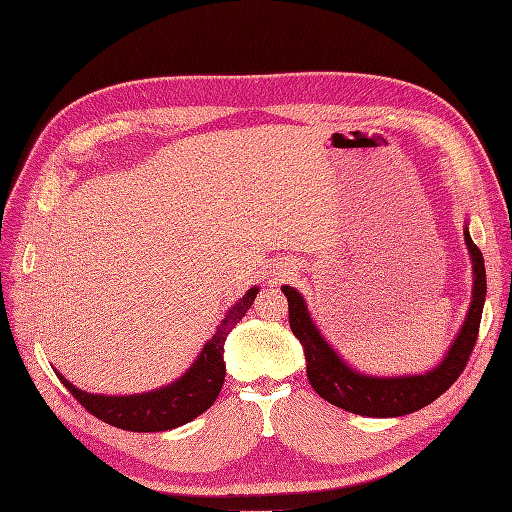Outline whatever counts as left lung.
Wrapping results in <instances>:
<instances>
[{"label": "left lung", "instance_id": "left-lung-1", "mask_svg": "<svg viewBox=\"0 0 512 512\" xmlns=\"http://www.w3.org/2000/svg\"><path fill=\"white\" fill-rule=\"evenodd\" d=\"M465 242L473 259V301L463 324L461 334L452 342L446 359L429 373L407 375V378H371L346 367L344 361L332 351L330 344L321 338L309 317L307 305L290 286H282L288 299V319L292 334L305 346L307 378L313 390L334 407L365 417H400L415 413L429 402L440 398L465 371L473 353L483 303H486V265L483 255L465 230Z\"/></svg>", "mask_w": 512, "mask_h": 512}]
</instances>
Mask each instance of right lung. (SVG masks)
<instances>
[{
    "mask_svg": "<svg viewBox=\"0 0 512 512\" xmlns=\"http://www.w3.org/2000/svg\"><path fill=\"white\" fill-rule=\"evenodd\" d=\"M257 292V286L251 288L234 307H230L193 367L166 388L132 396H99L74 388L60 373L58 378L91 415L114 427L128 429V432H166V429L180 427L207 411L218 398L226 375L222 359L226 336L251 309Z\"/></svg>",
    "mask_w": 512,
    "mask_h": 512,
    "instance_id": "add662e5",
    "label": "right lung"
}]
</instances>
